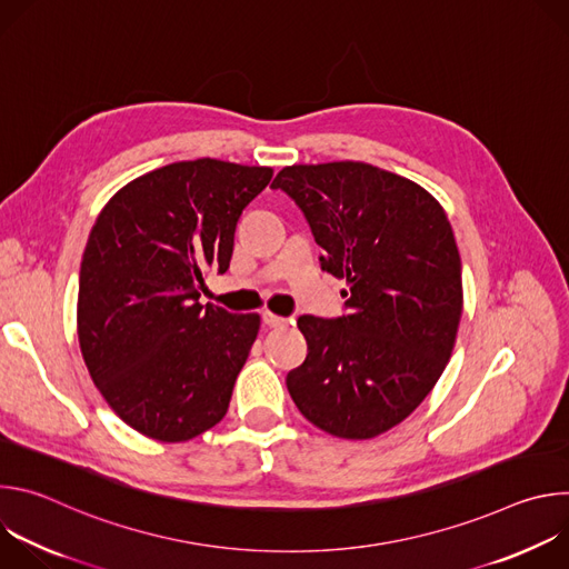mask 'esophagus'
Returning a JSON list of instances; mask_svg holds the SVG:
<instances>
[{
	"label": "esophagus",
	"instance_id": "34e87169",
	"mask_svg": "<svg viewBox=\"0 0 569 569\" xmlns=\"http://www.w3.org/2000/svg\"><path fill=\"white\" fill-rule=\"evenodd\" d=\"M261 319H263V323H266V327H270V329L283 327V323L288 321L286 317H281V315H274V312H270V310H266V312L261 315Z\"/></svg>",
	"mask_w": 569,
	"mask_h": 569
}]
</instances>
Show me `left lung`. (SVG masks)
I'll return each mask as SVG.
<instances>
[{
    "label": "left lung",
    "instance_id": "left-lung-1",
    "mask_svg": "<svg viewBox=\"0 0 569 569\" xmlns=\"http://www.w3.org/2000/svg\"><path fill=\"white\" fill-rule=\"evenodd\" d=\"M321 270L347 279L345 315H301L308 342L286 378L299 412L333 437L371 439L408 419L443 373L461 319V261L441 204L362 161L286 167Z\"/></svg>",
    "mask_w": 569,
    "mask_h": 569
}]
</instances>
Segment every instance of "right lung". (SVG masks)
<instances>
[{"label": "right lung", "mask_w": 569, "mask_h": 569, "mask_svg": "<svg viewBox=\"0 0 569 569\" xmlns=\"http://www.w3.org/2000/svg\"><path fill=\"white\" fill-rule=\"evenodd\" d=\"M268 167L176 161L126 184L80 263L78 340L117 417L157 441H189L229 408L259 315L202 306L207 270L227 272L236 222Z\"/></svg>", "instance_id": "obj_1"}]
</instances>
